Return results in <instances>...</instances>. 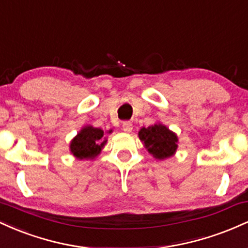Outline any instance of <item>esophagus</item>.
I'll return each instance as SVG.
<instances>
[{"mask_svg":"<svg viewBox=\"0 0 248 248\" xmlns=\"http://www.w3.org/2000/svg\"><path fill=\"white\" fill-rule=\"evenodd\" d=\"M122 129H124V132L130 133L133 130V124L130 121H124L122 124Z\"/></svg>","mask_w":248,"mask_h":248,"instance_id":"1","label":"esophagus"}]
</instances>
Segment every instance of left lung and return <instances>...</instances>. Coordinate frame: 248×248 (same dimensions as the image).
I'll return each instance as SVG.
<instances>
[{
  "label": "left lung",
  "instance_id": "obj_1",
  "mask_svg": "<svg viewBox=\"0 0 248 248\" xmlns=\"http://www.w3.org/2000/svg\"><path fill=\"white\" fill-rule=\"evenodd\" d=\"M139 138L144 143L148 152L158 160L170 157L177 149L176 134L170 132L161 124H153L147 128L143 127L139 132Z\"/></svg>",
  "mask_w": 248,
  "mask_h": 248
}]
</instances>
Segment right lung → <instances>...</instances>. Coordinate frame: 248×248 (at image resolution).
I'll list each match as a JSON object with an SVG mask.
<instances>
[{
  "label": "right lung",
  "instance_id": "add662e5",
  "mask_svg": "<svg viewBox=\"0 0 248 248\" xmlns=\"http://www.w3.org/2000/svg\"><path fill=\"white\" fill-rule=\"evenodd\" d=\"M102 138L104 130L92 126L85 127L71 142V153L78 158H94L106 143Z\"/></svg>",
  "mask_w": 248,
  "mask_h": 248
}]
</instances>
